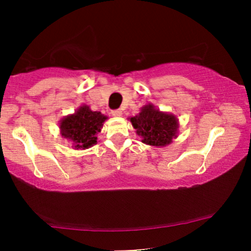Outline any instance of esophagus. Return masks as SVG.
Here are the masks:
<instances>
[{
	"label": "esophagus",
	"mask_w": 251,
	"mask_h": 251,
	"mask_svg": "<svg viewBox=\"0 0 251 251\" xmlns=\"http://www.w3.org/2000/svg\"><path fill=\"white\" fill-rule=\"evenodd\" d=\"M112 115L116 116V118H119V116L122 115V111H121V109H114V111H112Z\"/></svg>",
	"instance_id": "1"
}]
</instances>
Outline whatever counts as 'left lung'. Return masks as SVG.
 Here are the masks:
<instances>
[{"label": "left lung", "instance_id": "left-lung-1", "mask_svg": "<svg viewBox=\"0 0 251 251\" xmlns=\"http://www.w3.org/2000/svg\"><path fill=\"white\" fill-rule=\"evenodd\" d=\"M142 142L151 146H167L178 133V120L175 115L161 112L152 104L143 106L139 114L130 118Z\"/></svg>", "mask_w": 251, "mask_h": 251}]
</instances>
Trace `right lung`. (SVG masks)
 Returning <instances> with one entry per match:
<instances>
[{
	"mask_svg": "<svg viewBox=\"0 0 251 251\" xmlns=\"http://www.w3.org/2000/svg\"><path fill=\"white\" fill-rule=\"evenodd\" d=\"M107 116L91 111L87 105L81 106L74 114L67 115L59 123L60 133L70 140L75 150H85L97 144V133L100 132Z\"/></svg>",
	"mask_w": 251,
	"mask_h": 251,
	"instance_id": "right-lung-1",
	"label": "right lung"
}]
</instances>
